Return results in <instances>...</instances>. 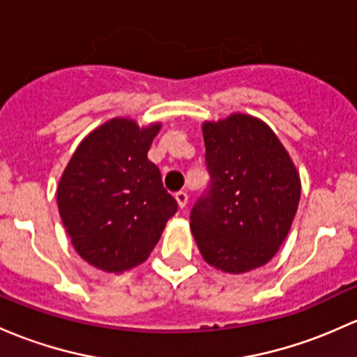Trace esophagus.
<instances>
[{"mask_svg":"<svg viewBox=\"0 0 357 357\" xmlns=\"http://www.w3.org/2000/svg\"><path fill=\"white\" fill-rule=\"evenodd\" d=\"M176 202H178L179 208H185L186 205H188V195L185 193V191H178V193L174 195Z\"/></svg>","mask_w":357,"mask_h":357,"instance_id":"obj_1","label":"esophagus"}]
</instances>
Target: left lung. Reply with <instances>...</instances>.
<instances>
[{
	"instance_id": "left-lung-1",
	"label": "left lung",
	"mask_w": 357,
	"mask_h": 357,
	"mask_svg": "<svg viewBox=\"0 0 357 357\" xmlns=\"http://www.w3.org/2000/svg\"><path fill=\"white\" fill-rule=\"evenodd\" d=\"M208 188L191 208V232L212 267L243 273L265 265L286 239L301 181L264 121L232 114L205 123Z\"/></svg>"
}]
</instances>
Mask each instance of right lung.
<instances>
[{
  "instance_id": "add662e5",
  "label": "right lung",
  "mask_w": 357,
  "mask_h": 357,
  "mask_svg": "<svg viewBox=\"0 0 357 357\" xmlns=\"http://www.w3.org/2000/svg\"><path fill=\"white\" fill-rule=\"evenodd\" d=\"M159 128L111 119L78 145L63 172L59 215L77 253L93 267L119 273L140 265L178 212L147 159Z\"/></svg>"
}]
</instances>
